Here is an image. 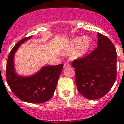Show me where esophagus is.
Wrapping results in <instances>:
<instances>
[{"instance_id":"1","label":"esophagus","mask_w":124,"mask_h":124,"mask_svg":"<svg viewBox=\"0 0 124 124\" xmlns=\"http://www.w3.org/2000/svg\"><path fill=\"white\" fill-rule=\"evenodd\" d=\"M70 67V65L68 63H67V62H65V63H64V65H63V67H64V68H67V67Z\"/></svg>"}]
</instances>
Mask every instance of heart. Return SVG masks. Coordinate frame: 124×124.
I'll return each instance as SVG.
<instances>
[{"instance_id": "1", "label": "heart", "mask_w": 124, "mask_h": 124, "mask_svg": "<svg viewBox=\"0 0 124 124\" xmlns=\"http://www.w3.org/2000/svg\"><path fill=\"white\" fill-rule=\"evenodd\" d=\"M91 46L92 40L88 36L76 37L68 44L63 53L67 55L72 53L74 58L82 59L87 54Z\"/></svg>"}]
</instances>
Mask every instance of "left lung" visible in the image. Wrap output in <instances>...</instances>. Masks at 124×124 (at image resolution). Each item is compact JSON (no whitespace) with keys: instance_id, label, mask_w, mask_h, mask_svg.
Wrapping results in <instances>:
<instances>
[{"instance_id":"obj_1","label":"left lung","mask_w":124,"mask_h":124,"mask_svg":"<svg viewBox=\"0 0 124 124\" xmlns=\"http://www.w3.org/2000/svg\"><path fill=\"white\" fill-rule=\"evenodd\" d=\"M97 48L72 65L76 72V84L80 93L89 100L104 96L116 78L117 53L112 41L98 33Z\"/></svg>"}]
</instances>
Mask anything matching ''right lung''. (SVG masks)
<instances>
[{
  "label": "right lung",
  "instance_id": "obj_1",
  "mask_svg": "<svg viewBox=\"0 0 124 124\" xmlns=\"http://www.w3.org/2000/svg\"><path fill=\"white\" fill-rule=\"evenodd\" d=\"M32 36L22 39L15 45L9 54L7 64V81L11 91L21 100L29 103H42L54 93L63 65L44 66L31 76L18 74L14 65V56L22 44Z\"/></svg>",
  "mask_w": 124,
  "mask_h": 124
}]
</instances>
